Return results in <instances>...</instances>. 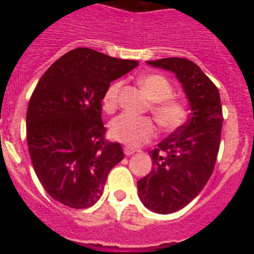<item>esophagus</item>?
Returning <instances> with one entry per match:
<instances>
[{
  "label": "esophagus",
  "instance_id": "1",
  "mask_svg": "<svg viewBox=\"0 0 254 254\" xmlns=\"http://www.w3.org/2000/svg\"><path fill=\"white\" fill-rule=\"evenodd\" d=\"M123 151H125V154L127 155V156H129V155L134 154V152L137 151V150L133 149V147H131V146H123Z\"/></svg>",
  "mask_w": 254,
  "mask_h": 254
}]
</instances>
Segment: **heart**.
Returning a JSON list of instances; mask_svg holds the SVG:
<instances>
[{"label":"heart","instance_id":"1","mask_svg":"<svg viewBox=\"0 0 254 254\" xmlns=\"http://www.w3.org/2000/svg\"><path fill=\"white\" fill-rule=\"evenodd\" d=\"M140 85L150 100H152L150 111L164 129L173 131L185 123L187 118V107L182 100L173 98V87L167 77L151 73L142 76L140 78ZM121 86L122 84L120 81L108 86L103 96L104 111H116ZM109 129L114 140L129 146H138L154 138L156 134V127L152 120L129 113H122L116 117L109 125Z\"/></svg>","mask_w":254,"mask_h":254}]
</instances>
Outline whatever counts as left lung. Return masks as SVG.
<instances>
[{
	"label": "left lung",
	"instance_id": "1",
	"mask_svg": "<svg viewBox=\"0 0 254 254\" xmlns=\"http://www.w3.org/2000/svg\"><path fill=\"white\" fill-rule=\"evenodd\" d=\"M147 64L176 73L192 111L187 123L150 151L154 168L137 182L145 207L158 214H172L187 206L214 172L223 108L216 85L192 61L170 57Z\"/></svg>",
	"mask_w": 254,
	"mask_h": 254
}]
</instances>
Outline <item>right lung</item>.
Returning <instances> with one entry per match:
<instances>
[{
    "mask_svg": "<svg viewBox=\"0 0 254 254\" xmlns=\"http://www.w3.org/2000/svg\"><path fill=\"white\" fill-rule=\"evenodd\" d=\"M137 66V61L76 48L35 86L26 112L29 154L47 193L62 205L93 206L111 169L125 158L120 143L105 138L102 100L113 80Z\"/></svg>",
    "mask_w": 254,
    "mask_h": 254,
    "instance_id": "1",
    "label": "right lung"
}]
</instances>
